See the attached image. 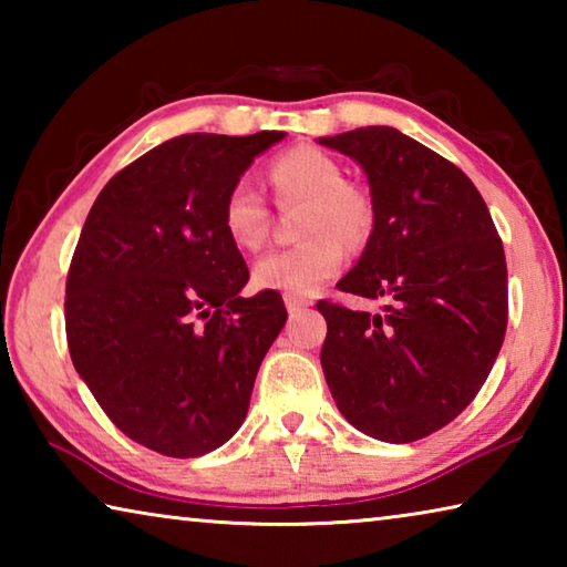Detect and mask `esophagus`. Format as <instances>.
Returning <instances> with one entry per match:
<instances>
[{
  "label": "esophagus",
  "instance_id": "1",
  "mask_svg": "<svg viewBox=\"0 0 567 567\" xmlns=\"http://www.w3.org/2000/svg\"><path fill=\"white\" fill-rule=\"evenodd\" d=\"M310 305H312L310 300H300V297H285V307H287V312H290V315L302 312Z\"/></svg>",
  "mask_w": 567,
  "mask_h": 567
}]
</instances>
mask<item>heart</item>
Returning <instances> with one entry per match:
<instances>
[{
    "instance_id": "b5f03b06",
    "label": "heart",
    "mask_w": 567,
    "mask_h": 567,
    "mask_svg": "<svg viewBox=\"0 0 567 567\" xmlns=\"http://www.w3.org/2000/svg\"><path fill=\"white\" fill-rule=\"evenodd\" d=\"M270 185L280 203H307L300 245L272 249L255 262L260 290L310 297L344 265V245H360L372 229V205L360 189L344 185V172L315 147L285 152L270 165ZM265 199L249 179H237L223 205V227L237 247L257 249L267 237ZM341 236L338 238L337 235Z\"/></svg>"
}]
</instances>
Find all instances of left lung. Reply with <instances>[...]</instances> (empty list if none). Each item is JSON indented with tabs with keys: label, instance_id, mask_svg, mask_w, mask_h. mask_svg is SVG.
<instances>
[{
	"label": "left lung",
	"instance_id": "1",
	"mask_svg": "<svg viewBox=\"0 0 567 567\" xmlns=\"http://www.w3.org/2000/svg\"><path fill=\"white\" fill-rule=\"evenodd\" d=\"M362 167L372 233L338 290L378 300L362 312L328 300L320 362L344 420L382 443L445 427L491 375L507 328V267L485 199L463 169L395 127L320 137Z\"/></svg>",
	"mask_w": 567,
	"mask_h": 567
}]
</instances>
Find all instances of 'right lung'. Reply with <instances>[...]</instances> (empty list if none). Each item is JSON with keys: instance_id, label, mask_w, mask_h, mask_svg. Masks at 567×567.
Here are the masks:
<instances>
[{"instance_id": "obj_1", "label": "right lung", "mask_w": 567, "mask_h": 567, "mask_svg": "<svg viewBox=\"0 0 567 567\" xmlns=\"http://www.w3.org/2000/svg\"><path fill=\"white\" fill-rule=\"evenodd\" d=\"M285 132L182 134L117 172L66 275L74 370L134 443L169 457L225 445L287 310L249 280L223 227L229 187Z\"/></svg>"}]
</instances>
